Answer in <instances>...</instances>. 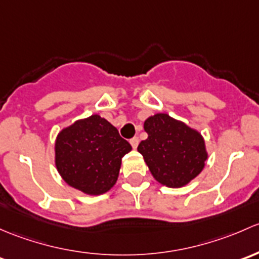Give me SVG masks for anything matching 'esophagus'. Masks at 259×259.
<instances>
[{
  "mask_svg": "<svg viewBox=\"0 0 259 259\" xmlns=\"http://www.w3.org/2000/svg\"><path fill=\"white\" fill-rule=\"evenodd\" d=\"M130 143H131V146H132L133 148H137V146H138V143H140V140H138V137H133V138H131L130 140Z\"/></svg>",
  "mask_w": 259,
  "mask_h": 259,
  "instance_id": "esophagus-1",
  "label": "esophagus"
}]
</instances>
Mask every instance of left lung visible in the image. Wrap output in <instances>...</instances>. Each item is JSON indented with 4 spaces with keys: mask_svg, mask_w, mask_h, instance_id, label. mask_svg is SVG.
Returning a JSON list of instances; mask_svg holds the SVG:
<instances>
[{
    "mask_svg": "<svg viewBox=\"0 0 259 259\" xmlns=\"http://www.w3.org/2000/svg\"><path fill=\"white\" fill-rule=\"evenodd\" d=\"M145 131L148 138L137 149L159 183L172 188L182 187L203 169L207 152L197 131L166 113L146 119Z\"/></svg>",
    "mask_w": 259,
    "mask_h": 259,
    "instance_id": "obj_1",
    "label": "left lung"
}]
</instances>
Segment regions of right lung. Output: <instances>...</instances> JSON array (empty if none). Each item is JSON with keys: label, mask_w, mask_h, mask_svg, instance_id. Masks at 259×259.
<instances>
[{"label": "right lung", "mask_w": 259, "mask_h": 259, "mask_svg": "<svg viewBox=\"0 0 259 259\" xmlns=\"http://www.w3.org/2000/svg\"><path fill=\"white\" fill-rule=\"evenodd\" d=\"M56 167L71 187L102 194L118 178L122 157L132 149L118 131L97 114L74 122L56 141Z\"/></svg>", "instance_id": "add662e5"}]
</instances>
